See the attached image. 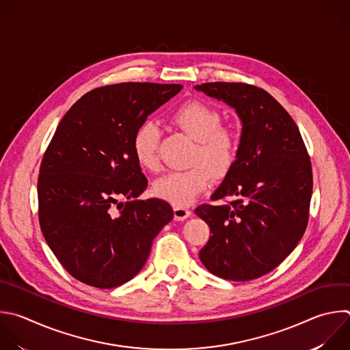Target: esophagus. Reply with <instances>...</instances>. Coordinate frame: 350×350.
I'll return each instance as SVG.
<instances>
[{"instance_id":"obj_1","label":"esophagus","mask_w":350,"mask_h":350,"mask_svg":"<svg viewBox=\"0 0 350 350\" xmlns=\"http://www.w3.org/2000/svg\"><path fill=\"white\" fill-rule=\"evenodd\" d=\"M173 211H174V218L177 221H183V219H185L187 217L191 215V210L188 207H184V206H174Z\"/></svg>"}]
</instances>
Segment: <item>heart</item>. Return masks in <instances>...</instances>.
<instances>
[{
  "label": "heart",
  "instance_id": "heart-1",
  "mask_svg": "<svg viewBox=\"0 0 350 350\" xmlns=\"http://www.w3.org/2000/svg\"><path fill=\"white\" fill-rule=\"evenodd\" d=\"M169 120L195 140L189 159L193 167L165 174L155 183L154 192L174 206H183L206 189L210 173L214 178H224L235 166L239 155V137L232 129L222 128L221 113L202 101H187L176 107ZM159 140L161 129L152 121L142 124L135 132L132 151L143 169L158 170Z\"/></svg>",
  "mask_w": 350,
  "mask_h": 350
}]
</instances>
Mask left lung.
<instances>
[{"label": "left lung", "instance_id": "left-lung-1", "mask_svg": "<svg viewBox=\"0 0 350 350\" xmlns=\"http://www.w3.org/2000/svg\"><path fill=\"white\" fill-rule=\"evenodd\" d=\"M195 89L235 108L242 121L237 163L211 195V200H232L195 208L211 234L199 258L218 278L253 280L284 261L304 235L310 159L290 113L267 90L242 82Z\"/></svg>", "mask_w": 350, "mask_h": 350}]
</instances>
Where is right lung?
<instances>
[{"label":"right lung","mask_w":350,"mask_h":350,"mask_svg":"<svg viewBox=\"0 0 350 350\" xmlns=\"http://www.w3.org/2000/svg\"><path fill=\"white\" fill-rule=\"evenodd\" d=\"M181 89L150 82L97 88L57 125L40 167L38 217L48 246L77 280L97 288L129 282L173 219L167 202L135 200L148 181L132 140L147 116ZM122 197L129 202H120Z\"/></svg>","instance_id":"right-lung-1"}]
</instances>
